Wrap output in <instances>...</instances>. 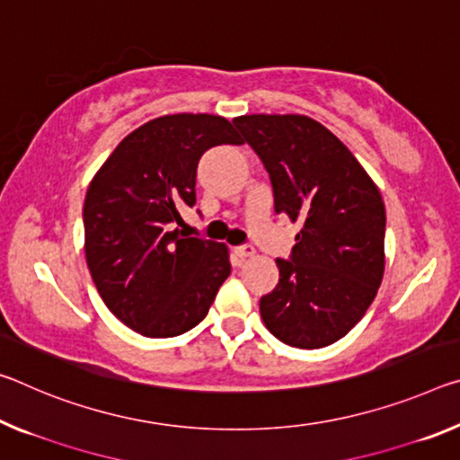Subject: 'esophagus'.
Listing matches in <instances>:
<instances>
[{
	"mask_svg": "<svg viewBox=\"0 0 460 460\" xmlns=\"http://www.w3.org/2000/svg\"><path fill=\"white\" fill-rule=\"evenodd\" d=\"M235 253H237V256L239 258H242V260H247V258H252L253 256V253H256V247H253V245H239V247H235Z\"/></svg>",
	"mask_w": 460,
	"mask_h": 460,
	"instance_id": "esophagus-1",
	"label": "esophagus"
}]
</instances>
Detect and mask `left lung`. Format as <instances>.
Here are the masks:
<instances>
[{
	"instance_id": "obj_1",
	"label": "left lung",
	"mask_w": 460,
	"mask_h": 460,
	"mask_svg": "<svg viewBox=\"0 0 460 460\" xmlns=\"http://www.w3.org/2000/svg\"><path fill=\"white\" fill-rule=\"evenodd\" d=\"M233 125L264 164L276 215L298 221L290 260L260 313L295 348L330 346L375 301L385 272V202L349 149L309 116L250 114Z\"/></svg>"
}]
</instances>
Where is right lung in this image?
Here are the masks:
<instances>
[{
	"label": "right lung",
	"mask_w": 460,
	"mask_h": 460,
	"mask_svg": "<svg viewBox=\"0 0 460 460\" xmlns=\"http://www.w3.org/2000/svg\"><path fill=\"white\" fill-rule=\"evenodd\" d=\"M213 114H170L122 138L87 188L85 260L112 315L147 338L199 325L231 274L229 252L190 237L181 210L196 204V167L217 145H242Z\"/></svg>",
	"instance_id": "right-lung-1"
}]
</instances>
